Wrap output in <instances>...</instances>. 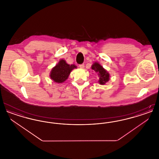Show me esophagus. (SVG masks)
Returning <instances> with one entry per match:
<instances>
[{
	"instance_id": "34e87169",
	"label": "esophagus",
	"mask_w": 159,
	"mask_h": 159,
	"mask_svg": "<svg viewBox=\"0 0 159 159\" xmlns=\"http://www.w3.org/2000/svg\"><path fill=\"white\" fill-rule=\"evenodd\" d=\"M79 67L80 68H84V64H80V65L79 66Z\"/></svg>"
}]
</instances>
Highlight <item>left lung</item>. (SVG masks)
I'll list each match as a JSON object with an SVG mask.
<instances>
[{
    "instance_id": "obj_1",
    "label": "left lung",
    "mask_w": 159,
    "mask_h": 159,
    "mask_svg": "<svg viewBox=\"0 0 159 159\" xmlns=\"http://www.w3.org/2000/svg\"><path fill=\"white\" fill-rule=\"evenodd\" d=\"M91 68L96 73H98L99 79L98 83L100 84H105L106 83L108 82L110 79V74L107 72V71L102 67V66H101L98 62H94Z\"/></svg>"
}]
</instances>
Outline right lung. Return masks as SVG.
<instances>
[{"instance_id": "obj_1", "label": "right lung", "mask_w": 159, "mask_h": 159, "mask_svg": "<svg viewBox=\"0 0 159 159\" xmlns=\"http://www.w3.org/2000/svg\"><path fill=\"white\" fill-rule=\"evenodd\" d=\"M75 68L76 66H70L66 61L61 60L52 69L50 73V77L56 83H63L68 79L71 71Z\"/></svg>"}]
</instances>
